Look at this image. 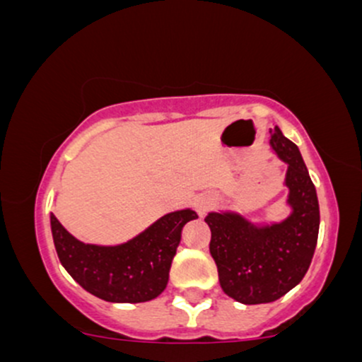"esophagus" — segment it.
Here are the masks:
<instances>
[{
  "label": "esophagus",
  "mask_w": 362,
  "mask_h": 362,
  "mask_svg": "<svg viewBox=\"0 0 362 362\" xmlns=\"http://www.w3.org/2000/svg\"><path fill=\"white\" fill-rule=\"evenodd\" d=\"M214 206V199L209 197V195H202V197L195 199V209H197L199 214H206L211 207Z\"/></svg>",
  "instance_id": "obj_1"
}]
</instances>
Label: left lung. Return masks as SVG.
Here are the masks:
<instances>
[{
	"mask_svg": "<svg viewBox=\"0 0 362 362\" xmlns=\"http://www.w3.org/2000/svg\"><path fill=\"white\" fill-rule=\"evenodd\" d=\"M269 144L288 165L291 213L279 223L253 224L242 214L209 213V252L218 265L224 293L243 305L279 300L298 286L308 271L318 240V197L300 149L281 129H271Z\"/></svg>",
	"mask_w": 362,
	"mask_h": 362,
	"instance_id": "left-lung-1",
	"label": "left lung"
}]
</instances>
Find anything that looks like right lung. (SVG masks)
I'll return each instance as SVG.
<instances>
[{
  "instance_id": "1",
  "label": "right lung",
  "mask_w": 362,
  "mask_h": 362,
  "mask_svg": "<svg viewBox=\"0 0 362 362\" xmlns=\"http://www.w3.org/2000/svg\"><path fill=\"white\" fill-rule=\"evenodd\" d=\"M197 218L192 209L173 211L119 245L76 240L51 214L54 247L62 267L83 289L109 303L155 300L168 284L182 228Z\"/></svg>"
}]
</instances>
